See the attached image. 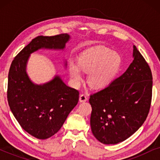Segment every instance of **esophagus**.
I'll return each mask as SVG.
<instances>
[{
	"label": "esophagus",
	"mask_w": 160,
	"mask_h": 160,
	"mask_svg": "<svg viewBox=\"0 0 160 160\" xmlns=\"http://www.w3.org/2000/svg\"><path fill=\"white\" fill-rule=\"evenodd\" d=\"M87 100V97L86 95H84V94H82V95H80L79 97V101L81 102H86Z\"/></svg>",
	"instance_id": "obj_1"
}]
</instances>
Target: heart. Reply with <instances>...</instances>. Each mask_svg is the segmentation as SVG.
I'll use <instances>...</instances> for the list:
<instances>
[{"instance_id":"b5f03b06","label":"heart","mask_w":160,"mask_h":160,"mask_svg":"<svg viewBox=\"0 0 160 160\" xmlns=\"http://www.w3.org/2000/svg\"><path fill=\"white\" fill-rule=\"evenodd\" d=\"M122 58L117 52L100 47L91 48L81 54L78 65L71 62L69 73L73 84L82 82V71L89 72L88 83L93 88L103 89L111 84L122 68Z\"/></svg>"}]
</instances>
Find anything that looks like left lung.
Masks as SVG:
<instances>
[{"label":"left lung","mask_w":160,"mask_h":160,"mask_svg":"<svg viewBox=\"0 0 160 160\" xmlns=\"http://www.w3.org/2000/svg\"><path fill=\"white\" fill-rule=\"evenodd\" d=\"M132 58L122 75L89 98L92 132L103 144L125 141L141 128L149 111L152 71L135 45Z\"/></svg>","instance_id":"left-lung-1"}]
</instances>
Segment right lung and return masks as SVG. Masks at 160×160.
Instances as JSON below:
<instances>
[{"instance_id": "add662e5", "label": "right lung", "mask_w": 160, "mask_h": 160, "mask_svg": "<svg viewBox=\"0 0 160 160\" xmlns=\"http://www.w3.org/2000/svg\"><path fill=\"white\" fill-rule=\"evenodd\" d=\"M71 39L68 34L40 36L32 39L11 65L7 98L13 115L20 126L38 139H47L60 130L78 103V92L67 86L57 74L49 82L35 84L27 73L30 56L40 49L63 51ZM65 68L66 60H63Z\"/></svg>"}]
</instances>
